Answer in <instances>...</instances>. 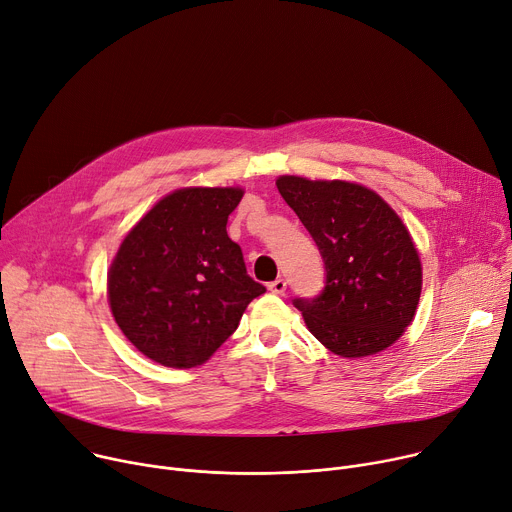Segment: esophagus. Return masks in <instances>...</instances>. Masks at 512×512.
Segmentation results:
<instances>
[{
    "mask_svg": "<svg viewBox=\"0 0 512 512\" xmlns=\"http://www.w3.org/2000/svg\"><path fill=\"white\" fill-rule=\"evenodd\" d=\"M286 280H282V277H277L275 282H271L269 284V292H273V294H284L286 292Z\"/></svg>",
    "mask_w": 512,
    "mask_h": 512,
    "instance_id": "obj_1",
    "label": "esophagus"
}]
</instances>
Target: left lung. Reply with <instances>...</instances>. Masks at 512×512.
Here are the masks:
<instances>
[{
  "mask_svg": "<svg viewBox=\"0 0 512 512\" xmlns=\"http://www.w3.org/2000/svg\"><path fill=\"white\" fill-rule=\"evenodd\" d=\"M314 239L327 282L296 298L308 331L341 357H367L400 339L412 322L423 267L408 228L376 194L351 181H275Z\"/></svg>",
  "mask_w": 512,
  "mask_h": 512,
  "instance_id": "1",
  "label": "left lung"
}]
</instances>
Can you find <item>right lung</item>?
I'll return each mask as SVG.
<instances>
[{
    "label": "right lung",
    "mask_w": 512,
    "mask_h": 512,
    "mask_svg": "<svg viewBox=\"0 0 512 512\" xmlns=\"http://www.w3.org/2000/svg\"><path fill=\"white\" fill-rule=\"evenodd\" d=\"M243 194L175 190L122 241L108 271V300L124 337L149 359L179 369L202 365L265 292L226 232Z\"/></svg>",
    "instance_id": "obj_1"
}]
</instances>
